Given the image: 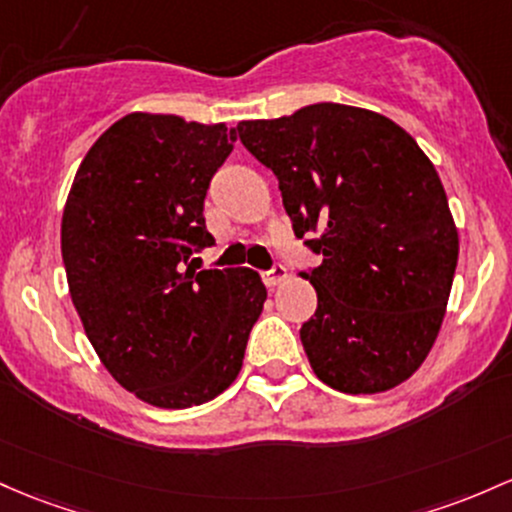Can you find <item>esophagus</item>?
I'll return each mask as SVG.
<instances>
[{
    "instance_id": "esophagus-1",
    "label": "esophagus",
    "mask_w": 512,
    "mask_h": 512,
    "mask_svg": "<svg viewBox=\"0 0 512 512\" xmlns=\"http://www.w3.org/2000/svg\"><path fill=\"white\" fill-rule=\"evenodd\" d=\"M286 279V269L282 265H274L269 272L262 274V282H265L269 289H274V286H279Z\"/></svg>"
}]
</instances>
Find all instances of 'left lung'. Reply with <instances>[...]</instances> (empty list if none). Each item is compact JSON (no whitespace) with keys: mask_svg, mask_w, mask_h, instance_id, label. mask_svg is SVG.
Segmentation results:
<instances>
[{"mask_svg":"<svg viewBox=\"0 0 512 512\" xmlns=\"http://www.w3.org/2000/svg\"><path fill=\"white\" fill-rule=\"evenodd\" d=\"M279 179L294 233L323 255L301 272L318 308L301 325L311 369L342 393H381L418 372L452 291L459 233L430 157L398 123L347 104L240 121Z\"/></svg>","mask_w":512,"mask_h":512,"instance_id":"8db88e82","label":"left lung"}]
</instances>
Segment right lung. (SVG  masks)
I'll return each mask as SVG.
<instances>
[{
	"mask_svg": "<svg viewBox=\"0 0 512 512\" xmlns=\"http://www.w3.org/2000/svg\"><path fill=\"white\" fill-rule=\"evenodd\" d=\"M226 123L133 111L84 155L60 245L72 303L101 364L157 408H192L240 374L267 289L252 269H201L204 199L233 150Z\"/></svg>",
	"mask_w": 512,
	"mask_h": 512,
	"instance_id": "1",
	"label": "right lung"
}]
</instances>
